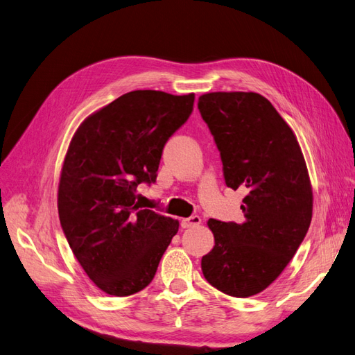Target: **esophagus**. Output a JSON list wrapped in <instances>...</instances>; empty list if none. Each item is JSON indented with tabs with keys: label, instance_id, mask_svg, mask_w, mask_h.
I'll use <instances>...</instances> for the list:
<instances>
[{
	"label": "esophagus",
	"instance_id": "34e87169",
	"mask_svg": "<svg viewBox=\"0 0 355 355\" xmlns=\"http://www.w3.org/2000/svg\"><path fill=\"white\" fill-rule=\"evenodd\" d=\"M200 223H201V218L197 216V214H194V216H191V218H187V219H182V222H180L182 228H192Z\"/></svg>",
	"mask_w": 355,
	"mask_h": 355
}]
</instances>
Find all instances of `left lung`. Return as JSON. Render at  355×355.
<instances>
[{"instance_id":"left-lung-1","label":"left lung","mask_w":355,"mask_h":355,"mask_svg":"<svg viewBox=\"0 0 355 355\" xmlns=\"http://www.w3.org/2000/svg\"><path fill=\"white\" fill-rule=\"evenodd\" d=\"M198 110L216 144L228 188L243 189L241 223L209 220L214 247L202 256L204 278L247 297L282 274L308 232L313 191L296 136L257 93L200 96Z\"/></svg>"}]
</instances>
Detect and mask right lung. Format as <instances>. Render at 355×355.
Returning <instances> with one entry per match:
<instances>
[{
    "label": "right lung",
    "instance_id": "right-lung-1",
    "mask_svg": "<svg viewBox=\"0 0 355 355\" xmlns=\"http://www.w3.org/2000/svg\"><path fill=\"white\" fill-rule=\"evenodd\" d=\"M194 93L135 90L85 118L62 167L59 219L73 256L105 293L141 292L179 222L136 201L151 185L164 145L187 123Z\"/></svg>",
    "mask_w": 355,
    "mask_h": 355
}]
</instances>
